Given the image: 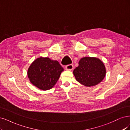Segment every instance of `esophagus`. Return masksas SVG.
<instances>
[{
    "label": "esophagus",
    "mask_w": 130,
    "mask_h": 130,
    "mask_svg": "<svg viewBox=\"0 0 130 130\" xmlns=\"http://www.w3.org/2000/svg\"><path fill=\"white\" fill-rule=\"evenodd\" d=\"M65 68L67 70H72L73 69V65L72 64H69L65 66Z\"/></svg>",
    "instance_id": "obj_1"
}]
</instances>
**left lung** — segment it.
<instances>
[{"instance_id": "8db88e82", "label": "left lung", "mask_w": 130, "mask_h": 130, "mask_svg": "<svg viewBox=\"0 0 130 130\" xmlns=\"http://www.w3.org/2000/svg\"><path fill=\"white\" fill-rule=\"evenodd\" d=\"M77 81L85 86H95L101 82L106 75L103 62L98 58L84 57L73 71Z\"/></svg>"}]
</instances>
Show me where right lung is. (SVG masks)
Wrapping results in <instances>:
<instances>
[{"instance_id": "right-lung-1", "label": "right lung", "mask_w": 130, "mask_h": 130, "mask_svg": "<svg viewBox=\"0 0 130 130\" xmlns=\"http://www.w3.org/2000/svg\"><path fill=\"white\" fill-rule=\"evenodd\" d=\"M63 70L58 61L40 57L31 64L27 76L33 85L40 90H47L56 84Z\"/></svg>"}]
</instances>
